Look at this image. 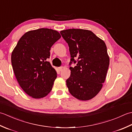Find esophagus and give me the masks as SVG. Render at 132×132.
<instances>
[{
  "label": "esophagus",
  "instance_id": "obj_1",
  "mask_svg": "<svg viewBox=\"0 0 132 132\" xmlns=\"http://www.w3.org/2000/svg\"><path fill=\"white\" fill-rule=\"evenodd\" d=\"M63 67H59V68H58V69H59V71H62V70H63Z\"/></svg>",
  "mask_w": 132,
  "mask_h": 132
}]
</instances>
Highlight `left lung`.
Wrapping results in <instances>:
<instances>
[{
	"label": "left lung",
	"instance_id": "obj_1",
	"mask_svg": "<svg viewBox=\"0 0 132 132\" xmlns=\"http://www.w3.org/2000/svg\"><path fill=\"white\" fill-rule=\"evenodd\" d=\"M69 46L71 76L67 80L70 93L80 100L95 97L103 87L109 65L106 44L92 31L68 29L60 31ZM77 60L76 61V60Z\"/></svg>",
	"mask_w": 132,
	"mask_h": 132
}]
</instances>
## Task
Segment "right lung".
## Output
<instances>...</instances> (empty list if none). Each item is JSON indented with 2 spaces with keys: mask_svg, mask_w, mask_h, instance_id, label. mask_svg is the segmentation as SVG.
Listing matches in <instances>:
<instances>
[{
  "mask_svg": "<svg viewBox=\"0 0 132 132\" xmlns=\"http://www.w3.org/2000/svg\"><path fill=\"white\" fill-rule=\"evenodd\" d=\"M61 37L57 31L40 28L26 32L11 54V63L17 81L23 90L34 98L46 96L57 77L47 59L51 47Z\"/></svg>",
  "mask_w": 132,
  "mask_h": 132,
  "instance_id": "add662e5",
  "label": "right lung"
}]
</instances>
